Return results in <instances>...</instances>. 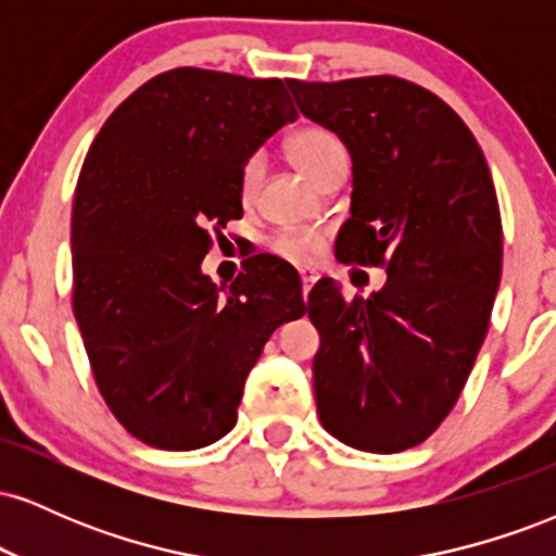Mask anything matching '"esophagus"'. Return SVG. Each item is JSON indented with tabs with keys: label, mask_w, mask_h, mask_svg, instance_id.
Returning a JSON list of instances; mask_svg holds the SVG:
<instances>
[{
	"label": "esophagus",
	"mask_w": 556,
	"mask_h": 556,
	"mask_svg": "<svg viewBox=\"0 0 556 556\" xmlns=\"http://www.w3.org/2000/svg\"><path fill=\"white\" fill-rule=\"evenodd\" d=\"M300 279H303V300L308 303V292H311V287L316 285L318 277L314 271H303V274H300Z\"/></svg>",
	"instance_id": "1"
}]
</instances>
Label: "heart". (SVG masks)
<instances>
[{"mask_svg": "<svg viewBox=\"0 0 556 556\" xmlns=\"http://www.w3.org/2000/svg\"><path fill=\"white\" fill-rule=\"evenodd\" d=\"M287 156H290V162L295 164L308 180L318 182V177H321L329 167L344 162V149L334 132L327 130V127L305 125L287 138ZM261 180H264V162H261V156H248L245 162H242L238 175V195L245 206L253 203V198L258 195ZM321 235L316 232H290L279 235V238L274 240V251H277L279 256L303 266L316 261L318 253H321Z\"/></svg>", "mask_w": 556, "mask_h": 556, "instance_id": "b5f03b06", "label": "heart"}]
</instances>
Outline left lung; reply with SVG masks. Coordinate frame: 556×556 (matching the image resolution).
I'll return each instance as SVG.
<instances>
[{
  "label": "left lung",
  "mask_w": 556,
  "mask_h": 556,
  "mask_svg": "<svg viewBox=\"0 0 556 556\" xmlns=\"http://www.w3.org/2000/svg\"><path fill=\"white\" fill-rule=\"evenodd\" d=\"M287 88L353 159L337 258L387 269V285L368 298L344 300L334 279L311 290L318 418L355 450H410L450 416L489 331L502 277L489 164L457 112L410 80Z\"/></svg>",
  "instance_id": "left-lung-1"
}]
</instances>
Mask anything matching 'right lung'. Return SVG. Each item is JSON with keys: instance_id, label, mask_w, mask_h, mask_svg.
I'll return each mask as SVG.
<instances>
[{"instance_id": "obj_1", "label": "right lung", "mask_w": 556, "mask_h": 556, "mask_svg": "<svg viewBox=\"0 0 556 556\" xmlns=\"http://www.w3.org/2000/svg\"><path fill=\"white\" fill-rule=\"evenodd\" d=\"M279 78L177 67L130 93L96 136L73 201V311L114 418L159 450L232 431L248 374L305 314L298 271L245 261L216 287L214 235L240 219L242 162L295 123Z\"/></svg>"}]
</instances>
